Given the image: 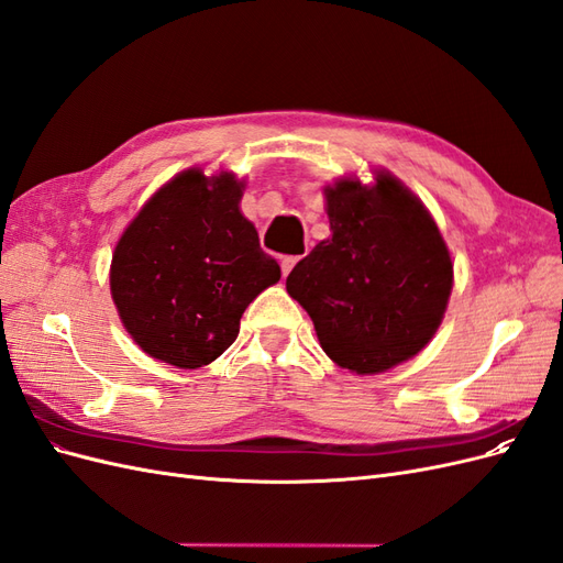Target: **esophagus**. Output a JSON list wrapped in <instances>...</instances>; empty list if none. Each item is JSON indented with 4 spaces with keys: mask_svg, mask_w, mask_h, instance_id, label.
Here are the masks:
<instances>
[{
    "mask_svg": "<svg viewBox=\"0 0 563 563\" xmlns=\"http://www.w3.org/2000/svg\"><path fill=\"white\" fill-rule=\"evenodd\" d=\"M300 261V255H284V258L279 261V265H282V275L284 277H288V272H291L294 267H296V263Z\"/></svg>",
    "mask_w": 563,
    "mask_h": 563,
    "instance_id": "esophagus-1",
    "label": "esophagus"
}]
</instances>
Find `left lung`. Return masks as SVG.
<instances>
[{
	"instance_id": "obj_1",
	"label": "left lung",
	"mask_w": 563,
	"mask_h": 563,
	"mask_svg": "<svg viewBox=\"0 0 563 563\" xmlns=\"http://www.w3.org/2000/svg\"><path fill=\"white\" fill-rule=\"evenodd\" d=\"M331 234L286 277L321 350L340 368L376 376L428 347L453 291L437 220L387 168L323 185Z\"/></svg>"
}]
</instances>
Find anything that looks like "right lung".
Wrapping results in <instances>:
<instances>
[{
    "mask_svg": "<svg viewBox=\"0 0 563 563\" xmlns=\"http://www.w3.org/2000/svg\"><path fill=\"white\" fill-rule=\"evenodd\" d=\"M246 180L185 168L164 183L112 251L110 294L147 356L176 368L216 362L240 333L249 305L282 269L242 213Z\"/></svg>",
    "mask_w": 563,
    "mask_h": 563,
    "instance_id": "right-lung-1",
    "label": "right lung"
}]
</instances>
